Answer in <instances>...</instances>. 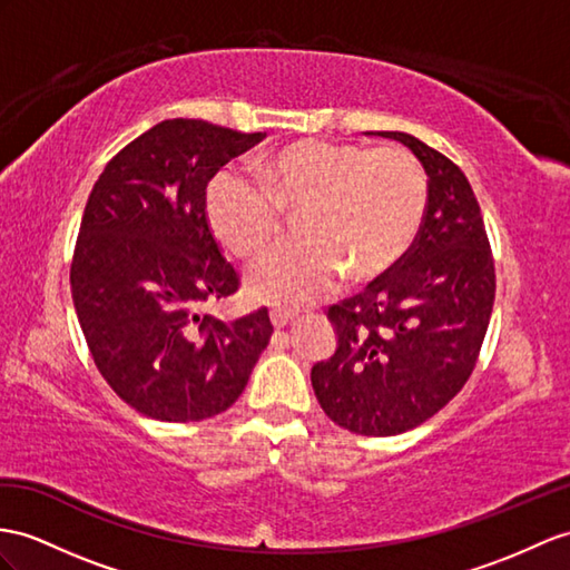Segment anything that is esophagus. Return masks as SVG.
Here are the masks:
<instances>
[{
  "label": "esophagus",
  "instance_id": "1",
  "mask_svg": "<svg viewBox=\"0 0 570 570\" xmlns=\"http://www.w3.org/2000/svg\"><path fill=\"white\" fill-rule=\"evenodd\" d=\"M297 318L295 312H285V309H271V322L275 328H285L287 324H293Z\"/></svg>",
  "mask_w": 570,
  "mask_h": 570
}]
</instances>
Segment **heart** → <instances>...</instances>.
<instances>
[{
	"label": "heart",
	"instance_id": "b5f03b06",
	"mask_svg": "<svg viewBox=\"0 0 570 570\" xmlns=\"http://www.w3.org/2000/svg\"><path fill=\"white\" fill-rule=\"evenodd\" d=\"M261 186L219 171L205 190L215 239L237 258H256L297 215L299 242L261 258L246 275L252 299L304 307L333 289L390 273L423 227L428 178L404 149L297 140L258 159Z\"/></svg>",
	"mask_w": 570,
	"mask_h": 570
}]
</instances>
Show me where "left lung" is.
Masks as SVG:
<instances>
[{
    "label": "left lung",
    "instance_id": "1",
    "mask_svg": "<svg viewBox=\"0 0 570 570\" xmlns=\"http://www.w3.org/2000/svg\"><path fill=\"white\" fill-rule=\"evenodd\" d=\"M413 151L428 176L423 227L409 254L328 309L336 353L312 367L328 419L386 438L448 406L476 365L495 297L481 207L466 176L409 132H367Z\"/></svg>",
    "mask_w": 570,
    "mask_h": 570
}]
</instances>
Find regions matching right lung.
<instances>
[{"label": "right lung", "instance_id": "1", "mask_svg": "<svg viewBox=\"0 0 570 570\" xmlns=\"http://www.w3.org/2000/svg\"><path fill=\"white\" fill-rule=\"evenodd\" d=\"M258 140L205 120H161L94 184L69 271L75 309L104 380L147 419L227 411L271 341L268 309L232 324L200 314L239 287L207 225V180Z\"/></svg>", "mask_w": 570, "mask_h": 570}]
</instances>
